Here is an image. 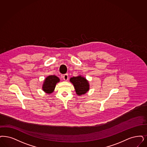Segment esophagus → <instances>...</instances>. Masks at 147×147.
I'll return each mask as SVG.
<instances>
[{
  "mask_svg": "<svg viewBox=\"0 0 147 147\" xmlns=\"http://www.w3.org/2000/svg\"><path fill=\"white\" fill-rule=\"evenodd\" d=\"M68 79H69V76H68V75H67V74H65V75H64V76H63V80H64V81H67V80H68Z\"/></svg>",
  "mask_w": 147,
  "mask_h": 147,
  "instance_id": "obj_1",
  "label": "esophagus"
}]
</instances>
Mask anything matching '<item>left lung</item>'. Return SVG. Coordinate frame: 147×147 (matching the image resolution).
Returning a JSON list of instances; mask_svg holds the SVG:
<instances>
[{
    "label": "left lung",
    "instance_id": "obj_1",
    "mask_svg": "<svg viewBox=\"0 0 147 147\" xmlns=\"http://www.w3.org/2000/svg\"><path fill=\"white\" fill-rule=\"evenodd\" d=\"M70 81L73 84L76 94L78 96L85 94L89 90V82L84 77H73L70 79Z\"/></svg>",
    "mask_w": 147,
    "mask_h": 147
}]
</instances>
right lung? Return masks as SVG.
<instances>
[{"label": "right lung", "mask_w": 147, "mask_h": 147, "mask_svg": "<svg viewBox=\"0 0 147 147\" xmlns=\"http://www.w3.org/2000/svg\"><path fill=\"white\" fill-rule=\"evenodd\" d=\"M60 81L59 78L55 75L47 76L44 82L42 85V89L44 92L47 94L53 92L56 84Z\"/></svg>", "instance_id": "add662e5"}]
</instances>
